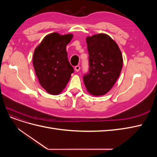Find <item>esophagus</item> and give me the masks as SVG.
Listing matches in <instances>:
<instances>
[{
    "label": "esophagus",
    "instance_id": "34e87169",
    "mask_svg": "<svg viewBox=\"0 0 157 157\" xmlns=\"http://www.w3.org/2000/svg\"><path fill=\"white\" fill-rule=\"evenodd\" d=\"M80 67L79 65L76 66V67H75V71H77V72H78V71H80Z\"/></svg>",
    "mask_w": 157,
    "mask_h": 157
}]
</instances>
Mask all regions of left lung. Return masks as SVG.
<instances>
[{"instance_id": "obj_1", "label": "left lung", "mask_w": 157, "mask_h": 157, "mask_svg": "<svg viewBox=\"0 0 157 157\" xmlns=\"http://www.w3.org/2000/svg\"><path fill=\"white\" fill-rule=\"evenodd\" d=\"M90 70L84 76L87 92L94 96L106 94L119 77L123 65L117 42L105 33L86 37Z\"/></svg>"}]
</instances>
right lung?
Segmentation results:
<instances>
[{"label":"right lung","mask_w":157,"mask_h":157,"mask_svg":"<svg viewBox=\"0 0 157 157\" xmlns=\"http://www.w3.org/2000/svg\"><path fill=\"white\" fill-rule=\"evenodd\" d=\"M73 35H47L35 49L33 64L41 86L52 95L62 92L74 69L68 61L66 46Z\"/></svg>","instance_id":"1"}]
</instances>
